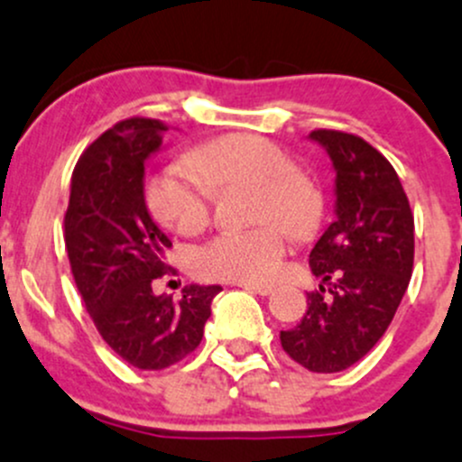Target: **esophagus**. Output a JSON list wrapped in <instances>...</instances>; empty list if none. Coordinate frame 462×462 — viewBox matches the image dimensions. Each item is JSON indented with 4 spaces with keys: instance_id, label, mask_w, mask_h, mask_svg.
Listing matches in <instances>:
<instances>
[{
    "instance_id": "34e87169",
    "label": "esophagus",
    "mask_w": 462,
    "mask_h": 462,
    "mask_svg": "<svg viewBox=\"0 0 462 462\" xmlns=\"http://www.w3.org/2000/svg\"><path fill=\"white\" fill-rule=\"evenodd\" d=\"M239 288H244V290H247V292H252V294H261V296H268V294H272L274 292V288H272V285H254V283H241Z\"/></svg>"
}]
</instances>
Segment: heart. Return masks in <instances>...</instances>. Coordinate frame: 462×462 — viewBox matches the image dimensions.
<instances>
[{"mask_svg": "<svg viewBox=\"0 0 462 462\" xmlns=\"http://www.w3.org/2000/svg\"><path fill=\"white\" fill-rule=\"evenodd\" d=\"M188 166H168L145 183V201L157 221L179 235H197L210 217L212 190L227 186L259 188V218L292 232L312 226L319 194L294 172L279 145L254 134H230L194 150ZM285 232L274 223L256 230L221 232L197 254V270L210 279L270 283L281 272Z\"/></svg>", "mask_w": 462, "mask_h": 462, "instance_id": "obj_1", "label": "heart"}]
</instances>
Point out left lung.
<instances>
[{
    "mask_svg": "<svg viewBox=\"0 0 462 462\" xmlns=\"http://www.w3.org/2000/svg\"><path fill=\"white\" fill-rule=\"evenodd\" d=\"M334 168V221L310 252L312 274L332 285L308 294V312L281 346L310 372L361 361L394 319L414 265V215L392 163L356 134L314 130Z\"/></svg>",
    "mask_w": 462,
    "mask_h": 462,
    "instance_id": "left-lung-1",
    "label": "left lung"
}]
</instances>
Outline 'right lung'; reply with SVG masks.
Masks as SVG:
<instances>
[{"instance_id":"right-lung-1","label":"right lung","mask_w":462,"mask_h":462,"mask_svg":"<svg viewBox=\"0 0 462 462\" xmlns=\"http://www.w3.org/2000/svg\"><path fill=\"white\" fill-rule=\"evenodd\" d=\"M166 125L125 119L81 154L70 181L64 239L72 276L104 341L139 370H163L201 343L221 285H186L181 299L154 294L172 241L145 206V162Z\"/></svg>"}]
</instances>
